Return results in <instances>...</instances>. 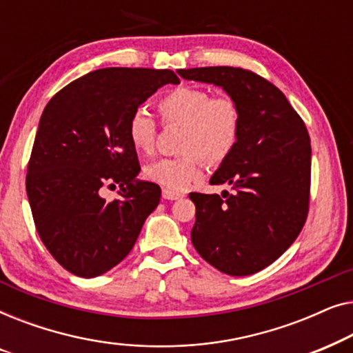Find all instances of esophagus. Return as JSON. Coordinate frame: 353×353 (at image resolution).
Here are the masks:
<instances>
[{
  "mask_svg": "<svg viewBox=\"0 0 353 353\" xmlns=\"http://www.w3.org/2000/svg\"><path fill=\"white\" fill-rule=\"evenodd\" d=\"M185 194H181V192H176V191H172L168 190V188H163L162 190V197L167 201H176V199H181V197Z\"/></svg>",
  "mask_w": 353,
  "mask_h": 353,
  "instance_id": "34e87169",
  "label": "esophagus"
}]
</instances>
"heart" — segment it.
Returning <instances> with one entry per match:
<instances>
[{
	"instance_id": "b5f03b06",
	"label": "heart",
	"mask_w": 353,
	"mask_h": 353,
	"mask_svg": "<svg viewBox=\"0 0 353 353\" xmlns=\"http://www.w3.org/2000/svg\"><path fill=\"white\" fill-rule=\"evenodd\" d=\"M167 123L185 127L178 157H162L146 167L148 180L168 190H185L201 175L202 159L209 165L225 162L238 146L243 127L239 104L230 96H216L196 86H180L157 104ZM128 139L139 152H152L156 123L143 109L134 110L128 122Z\"/></svg>"
}]
</instances>
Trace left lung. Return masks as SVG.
<instances>
[{
	"instance_id": "obj_1",
	"label": "left lung",
	"mask_w": 353,
	"mask_h": 353,
	"mask_svg": "<svg viewBox=\"0 0 353 353\" xmlns=\"http://www.w3.org/2000/svg\"><path fill=\"white\" fill-rule=\"evenodd\" d=\"M178 75L220 86L243 115L238 146L210 178L233 192L190 194L192 245L221 273H257L286 252L305 223L312 162L305 123L276 86L250 70L199 67Z\"/></svg>"
}]
</instances>
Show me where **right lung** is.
<instances>
[{
  "mask_svg": "<svg viewBox=\"0 0 353 353\" xmlns=\"http://www.w3.org/2000/svg\"><path fill=\"white\" fill-rule=\"evenodd\" d=\"M180 83L172 70L108 67L62 88L43 110L27 168V197L43 244L67 272L96 278L130 254L161 201L139 180L128 122L149 96ZM121 186L119 200L100 190Z\"/></svg>",
  "mask_w": 353,
  "mask_h": 353,
  "instance_id": "add662e5",
  "label": "right lung"
}]
</instances>
